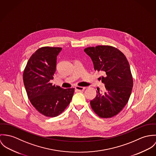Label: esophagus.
Returning a JSON list of instances; mask_svg holds the SVG:
<instances>
[{"mask_svg":"<svg viewBox=\"0 0 156 156\" xmlns=\"http://www.w3.org/2000/svg\"><path fill=\"white\" fill-rule=\"evenodd\" d=\"M75 89L77 90L78 91H84L86 89V87H84L76 86L75 87Z\"/></svg>","mask_w":156,"mask_h":156,"instance_id":"obj_1","label":"esophagus"}]
</instances>
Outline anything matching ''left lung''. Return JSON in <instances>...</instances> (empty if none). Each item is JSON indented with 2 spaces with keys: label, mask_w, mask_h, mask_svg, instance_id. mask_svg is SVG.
Segmentation results:
<instances>
[{
  "label": "left lung",
  "mask_w": 156,
  "mask_h": 156,
  "mask_svg": "<svg viewBox=\"0 0 156 156\" xmlns=\"http://www.w3.org/2000/svg\"><path fill=\"white\" fill-rule=\"evenodd\" d=\"M84 52L91 58L94 70L105 75L99 79L105 89L102 91L98 88L91 107L101 118L112 117L125 106L132 93L133 81L129 63L124 54L112 46L88 47Z\"/></svg>",
  "instance_id": "8db88e82"
}]
</instances>
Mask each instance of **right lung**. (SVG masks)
Masks as SVG:
<instances>
[{
  "mask_svg": "<svg viewBox=\"0 0 156 156\" xmlns=\"http://www.w3.org/2000/svg\"><path fill=\"white\" fill-rule=\"evenodd\" d=\"M60 47H44L37 50L30 57L23 72V82L32 105L46 117L60 115L70 104L74 88L64 89L52 86L56 70L57 56Z\"/></svg>",
  "mask_w": 156,
  "mask_h": 156,
  "instance_id": "obj_1",
  "label": "right lung"
}]
</instances>
